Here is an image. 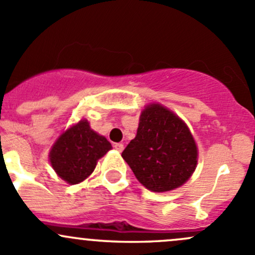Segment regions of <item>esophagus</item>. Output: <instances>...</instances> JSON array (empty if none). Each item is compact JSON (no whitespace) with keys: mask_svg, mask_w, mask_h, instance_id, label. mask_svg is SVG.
<instances>
[{"mask_svg":"<svg viewBox=\"0 0 255 255\" xmlns=\"http://www.w3.org/2000/svg\"><path fill=\"white\" fill-rule=\"evenodd\" d=\"M114 147H115V149H117V151H119V152L124 151V143L117 142V143H114Z\"/></svg>","mask_w":255,"mask_h":255,"instance_id":"obj_1","label":"esophagus"}]
</instances>
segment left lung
<instances>
[{"label": "left lung", "mask_w": 255, "mask_h": 255, "mask_svg": "<svg viewBox=\"0 0 255 255\" xmlns=\"http://www.w3.org/2000/svg\"><path fill=\"white\" fill-rule=\"evenodd\" d=\"M143 186L163 193L183 185L198 164V147L188 125L158 103L141 112L137 133L122 153Z\"/></svg>", "instance_id": "1"}]
</instances>
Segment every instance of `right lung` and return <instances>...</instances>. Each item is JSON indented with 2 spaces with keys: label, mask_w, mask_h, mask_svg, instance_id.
Returning <instances> with one entry per match:
<instances>
[{
  "label": "right lung",
  "mask_w": 255,
  "mask_h": 255,
  "mask_svg": "<svg viewBox=\"0 0 255 255\" xmlns=\"http://www.w3.org/2000/svg\"><path fill=\"white\" fill-rule=\"evenodd\" d=\"M109 149V141L92 130L87 120H81L57 137L50 149L49 159L61 179L69 184H78L92 174L98 159Z\"/></svg>",
  "instance_id": "add662e5"
}]
</instances>
